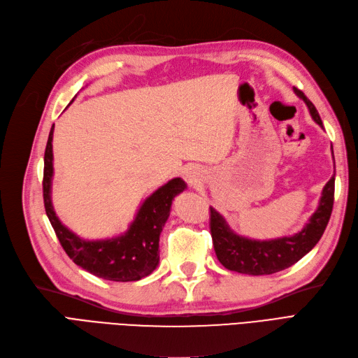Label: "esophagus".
<instances>
[{
    "mask_svg": "<svg viewBox=\"0 0 358 358\" xmlns=\"http://www.w3.org/2000/svg\"><path fill=\"white\" fill-rule=\"evenodd\" d=\"M187 176H188V179H189L191 182H192V180H195V175H194V173H188Z\"/></svg>",
    "mask_w": 358,
    "mask_h": 358,
    "instance_id": "1",
    "label": "esophagus"
}]
</instances>
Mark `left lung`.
Wrapping results in <instances>:
<instances>
[{
	"instance_id": "left-lung-1",
	"label": "left lung",
	"mask_w": 358,
	"mask_h": 358,
	"mask_svg": "<svg viewBox=\"0 0 358 358\" xmlns=\"http://www.w3.org/2000/svg\"><path fill=\"white\" fill-rule=\"evenodd\" d=\"M293 92L306 103L310 114L320 127H323L315 106L299 89ZM334 154V151H331ZM335 200V175L323 188L317 210L310 222L292 237L275 240H252L234 232L227 220L213 207H210V234L219 262L229 271L249 275H268L278 273L296 264L322 238L329 224Z\"/></svg>"
}]
</instances>
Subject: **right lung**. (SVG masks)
<instances>
[{
  "label": "right lung",
  "instance_id": "obj_1",
  "mask_svg": "<svg viewBox=\"0 0 358 358\" xmlns=\"http://www.w3.org/2000/svg\"><path fill=\"white\" fill-rule=\"evenodd\" d=\"M53 130L44 152L43 196L48 220L66 255L90 274L110 281H138L150 275L159 261V234L170 215L171 201L187 188L180 178L169 180L142 203L127 232L106 240H83L68 229L52 204Z\"/></svg>",
  "mask_w": 358,
  "mask_h": 358
}]
</instances>
